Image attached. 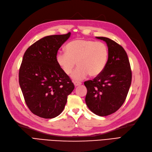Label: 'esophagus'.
Wrapping results in <instances>:
<instances>
[{
  "mask_svg": "<svg viewBox=\"0 0 152 152\" xmlns=\"http://www.w3.org/2000/svg\"><path fill=\"white\" fill-rule=\"evenodd\" d=\"M73 84H74V85H75V87L80 86V85L82 84V83H81L80 82H77V81H75L74 82H73Z\"/></svg>",
  "mask_w": 152,
  "mask_h": 152,
  "instance_id": "34e87169",
  "label": "esophagus"
}]
</instances>
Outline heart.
I'll use <instances>...</instances> for the list:
<instances>
[{"label":"heart","instance_id":"obj_1","mask_svg":"<svg viewBox=\"0 0 152 152\" xmlns=\"http://www.w3.org/2000/svg\"><path fill=\"white\" fill-rule=\"evenodd\" d=\"M65 52L56 54V61L62 71L70 74L76 62L78 66L73 71V80H81L89 75H99L107 65L108 58L107 45L102 42L86 39H75L66 44Z\"/></svg>","mask_w":152,"mask_h":152}]
</instances>
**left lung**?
Listing matches in <instances>:
<instances>
[{
  "label": "left lung",
  "instance_id": "8db88e82",
  "mask_svg": "<svg viewBox=\"0 0 152 152\" xmlns=\"http://www.w3.org/2000/svg\"><path fill=\"white\" fill-rule=\"evenodd\" d=\"M106 42L108 48L107 65L101 74L87 80L86 103L91 112L107 116L121 107L125 102L132 80L130 63L126 50L113 40L96 37Z\"/></svg>",
  "mask_w": 152,
  "mask_h": 152
}]
</instances>
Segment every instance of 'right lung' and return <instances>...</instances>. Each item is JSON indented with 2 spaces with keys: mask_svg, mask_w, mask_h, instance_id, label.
Instances as JSON below:
<instances>
[{
  "mask_svg": "<svg viewBox=\"0 0 152 152\" xmlns=\"http://www.w3.org/2000/svg\"><path fill=\"white\" fill-rule=\"evenodd\" d=\"M70 32L40 39L26 49L19 71V83L25 103L34 114L44 118L58 116L74 85L58 66V49Z\"/></svg>",
  "mask_w": 152,
  "mask_h": 152,
  "instance_id": "obj_1",
  "label": "right lung"
}]
</instances>
